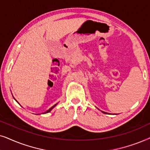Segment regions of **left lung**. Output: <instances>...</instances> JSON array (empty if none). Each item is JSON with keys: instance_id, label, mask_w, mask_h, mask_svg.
<instances>
[{"instance_id": "1", "label": "left lung", "mask_w": 150, "mask_h": 150, "mask_svg": "<svg viewBox=\"0 0 150 150\" xmlns=\"http://www.w3.org/2000/svg\"><path fill=\"white\" fill-rule=\"evenodd\" d=\"M102 112H104V113H105V112H103V111H102Z\"/></svg>"}]
</instances>
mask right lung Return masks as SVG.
Masks as SVG:
<instances>
[{
  "mask_svg": "<svg viewBox=\"0 0 150 150\" xmlns=\"http://www.w3.org/2000/svg\"><path fill=\"white\" fill-rule=\"evenodd\" d=\"M56 105H57V104H54V106H52V107H51V108H50V109H49L48 110H47V111H46V112H44V113H47V112H50V110H52V108H54V106H56Z\"/></svg>",
  "mask_w": 150,
  "mask_h": 150,
  "instance_id": "obj_1",
  "label": "right lung"
}]
</instances>
